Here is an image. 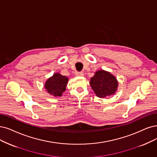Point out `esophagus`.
Listing matches in <instances>:
<instances>
[{
    "instance_id": "1",
    "label": "esophagus",
    "mask_w": 157,
    "mask_h": 157,
    "mask_svg": "<svg viewBox=\"0 0 157 157\" xmlns=\"http://www.w3.org/2000/svg\"><path fill=\"white\" fill-rule=\"evenodd\" d=\"M75 74L76 76H83L84 75V74L82 72H76Z\"/></svg>"
}]
</instances>
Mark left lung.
<instances>
[{"label":"left lung","instance_id":"left-lung-1","mask_svg":"<svg viewBox=\"0 0 157 157\" xmlns=\"http://www.w3.org/2000/svg\"><path fill=\"white\" fill-rule=\"evenodd\" d=\"M90 85L98 97L104 98L114 94L118 89V82L111 72L99 70L90 78Z\"/></svg>","mask_w":157,"mask_h":157}]
</instances>
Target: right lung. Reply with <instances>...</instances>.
<instances>
[{
  "instance_id": "right-lung-1",
  "label": "right lung",
  "mask_w": 157,
  "mask_h": 157,
  "mask_svg": "<svg viewBox=\"0 0 157 157\" xmlns=\"http://www.w3.org/2000/svg\"><path fill=\"white\" fill-rule=\"evenodd\" d=\"M68 78L60 73L56 72L52 76L48 78L44 83V89L48 94L54 97L61 96L66 90Z\"/></svg>"
}]
</instances>
